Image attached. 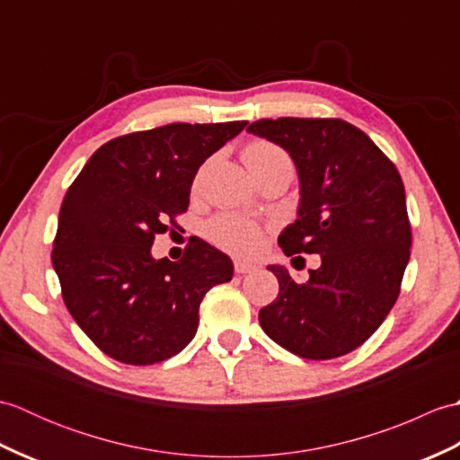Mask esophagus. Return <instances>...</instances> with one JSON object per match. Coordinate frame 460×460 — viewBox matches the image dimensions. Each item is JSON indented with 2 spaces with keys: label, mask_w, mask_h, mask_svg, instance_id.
I'll return each instance as SVG.
<instances>
[{
  "label": "esophagus",
  "mask_w": 460,
  "mask_h": 460,
  "mask_svg": "<svg viewBox=\"0 0 460 460\" xmlns=\"http://www.w3.org/2000/svg\"><path fill=\"white\" fill-rule=\"evenodd\" d=\"M255 270V265H251L247 261H235V272L237 275H247V272Z\"/></svg>",
  "instance_id": "34e87169"
}]
</instances>
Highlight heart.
<instances>
[{
  "mask_svg": "<svg viewBox=\"0 0 460 460\" xmlns=\"http://www.w3.org/2000/svg\"><path fill=\"white\" fill-rule=\"evenodd\" d=\"M243 160L251 172L277 162L292 165L290 155L270 140H255L247 144V148L243 150ZM208 231L219 247L235 252V255H252L261 247L262 227L247 217H239V215H219L209 223Z\"/></svg>",
  "mask_w": 460,
  "mask_h": 460,
  "instance_id": "heart-1",
  "label": "heart"
}]
</instances>
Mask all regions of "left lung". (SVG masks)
I'll list each match as a JSON object with an SVG mask.
<instances>
[{
	"mask_svg": "<svg viewBox=\"0 0 460 460\" xmlns=\"http://www.w3.org/2000/svg\"><path fill=\"white\" fill-rule=\"evenodd\" d=\"M247 130L282 146L298 170V219L282 231L280 249L322 261L302 285L287 269L269 267L279 296L261 308V326L300 358L349 354L381 326L402 290L411 255L402 175L346 120L261 119Z\"/></svg>",
	"mask_w": 460,
	"mask_h": 460,
	"instance_id": "left-lung-1",
	"label": "left lung"
}]
</instances>
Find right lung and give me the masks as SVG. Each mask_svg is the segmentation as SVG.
Returning <instances> with one entry per match:
<instances>
[{"label": "right lung", "instance_id": "obj_1", "mask_svg": "<svg viewBox=\"0 0 460 460\" xmlns=\"http://www.w3.org/2000/svg\"><path fill=\"white\" fill-rule=\"evenodd\" d=\"M247 120L175 122L102 144L66 190L53 267L66 310L112 359L150 366L190 344L205 292L233 262L201 239L180 261L150 255L155 235L180 227L199 165Z\"/></svg>", "mask_w": 460, "mask_h": 460}]
</instances>
